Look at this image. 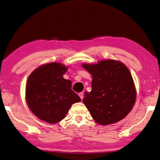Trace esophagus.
<instances>
[{"mask_svg":"<svg viewBox=\"0 0 160 160\" xmlns=\"http://www.w3.org/2000/svg\"><path fill=\"white\" fill-rule=\"evenodd\" d=\"M79 97H80V99H83V97H84V96H83V93L81 92V93H79Z\"/></svg>","mask_w":160,"mask_h":160,"instance_id":"1","label":"esophagus"}]
</instances>
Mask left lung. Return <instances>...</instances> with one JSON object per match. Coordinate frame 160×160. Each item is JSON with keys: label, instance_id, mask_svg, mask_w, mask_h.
I'll use <instances>...</instances> for the list:
<instances>
[{"label": "left lung", "instance_id": "1", "mask_svg": "<svg viewBox=\"0 0 160 160\" xmlns=\"http://www.w3.org/2000/svg\"><path fill=\"white\" fill-rule=\"evenodd\" d=\"M92 75L91 92H86L83 103L96 122L112 124L122 120L132 109L136 89L132 77L122 62L107 59L97 63H82Z\"/></svg>", "mask_w": 160, "mask_h": 160}]
</instances>
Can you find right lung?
Segmentation results:
<instances>
[{
	"instance_id": "1",
	"label": "right lung",
	"mask_w": 160,
	"mask_h": 160,
	"mask_svg": "<svg viewBox=\"0 0 160 160\" xmlns=\"http://www.w3.org/2000/svg\"><path fill=\"white\" fill-rule=\"evenodd\" d=\"M68 67L51 62L37 68L30 74L25 99L31 111L40 120L56 123L65 118L72 104L81 101L72 90V82L63 75Z\"/></svg>"
}]
</instances>
